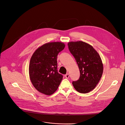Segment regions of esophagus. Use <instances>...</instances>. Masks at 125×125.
<instances>
[{"label": "esophagus", "mask_w": 125, "mask_h": 125, "mask_svg": "<svg viewBox=\"0 0 125 125\" xmlns=\"http://www.w3.org/2000/svg\"><path fill=\"white\" fill-rule=\"evenodd\" d=\"M65 77H66V78H68L69 77V74L68 73H67V74H65Z\"/></svg>", "instance_id": "esophagus-1"}]
</instances>
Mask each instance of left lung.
<instances>
[{"label":"left lung","mask_w":125,"mask_h":125,"mask_svg":"<svg viewBox=\"0 0 125 125\" xmlns=\"http://www.w3.org/2000/svg\"><path fill=\"white\" fill-rule=\"evenodd\" d=\"M68 45L80 71L79 80L73 82V86L78 92L89 93L96 87L102 77L103 65L101 58L92 46L87 42H70Z\"/></svg>","instance_id":"left-lung-1"}]
</instances>
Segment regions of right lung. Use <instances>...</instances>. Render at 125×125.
<instances>
[{
	"label": "right lung",
	"instance_id": "1",
	"mask_svg": "<svg viewBox=\"0 0 125 125\" xmlns=\"http://www.w3.org/2000/svg\"><path fill=\"white\" fill-rule=\"evenodd\" d=\"M62 42H50L38 47L29 63L30 80L34 87L46 95L53 94L58 88L63 76L57 71V56L65 48Z\"/></svg>",
	"mask_w": 125,
	"mask_h": 125
}]
</instances>
